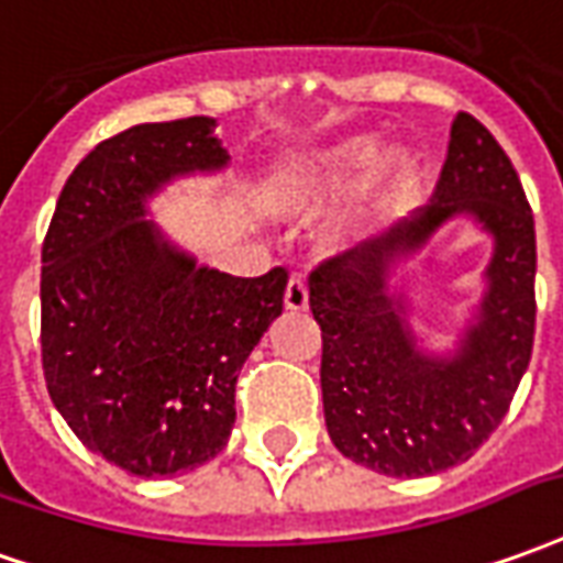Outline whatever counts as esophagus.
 Listing matches in <instances>:
<instances>
[{
	"label": "esophagus",
	"instance_id": "34e87169",
	"mask_svg": "<svg viewBox=\"0 0 563 563\" xmlns=\"http://www.w3.org/2000/svg\"><path fill=\"white\" fill-rule=\"evenodd\" d=\"M283 305L286 310H305L308 308V286L301 277H292L286 283V295H283Z\"/></svg>",
	"mask_w": 563,
	"mask_h": 563
}]
</instances>
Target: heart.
I'll use <instances>...</instances> for the list:
<instances>
[{
    "instance_id": "obj_1",
    "label": "heart",
    "mask_w": 563,
    "mask_h": 563,
    "mask_svg": "<svg viewBox=\"0 0 563 563\" xmlns=\"http://www.w3.org/2000/svg\"><path fill=\"white\" fill-rule=\"evenodd\" d=\"M375 161L377 143L372 136H347L341 143L317 148L274 179V186L268 188V210L283 219H310L356 186L375 167ZM377 170L384 179H399L408 170V158L390 152L377 164ZM347 234L350 225L344 222L329 231V241H347Z\"/></svg>"
}]
</instances>
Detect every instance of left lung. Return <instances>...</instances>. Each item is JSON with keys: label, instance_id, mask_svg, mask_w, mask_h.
<instances>
[{"label": "left lung", "instance_id": "1", "mask_svg": "<svg viewBox=\"0 0 563 563\" xmlns=\"http://www.w3.org/2000/svg\"><path fill=\"white\" fill-rule=\"evenodd\" d=\"M495 238L488 289L459 350L423 354L389 292L391 268L454 214ZM537 231L521 179L482 121L460 112L432 203L310 271L322 332V411L335 448L393 478L451 470L478 451L528 372L537 325Z\"/></svg>", "mask_w": 563, "mask_h": 563}]
</instances>
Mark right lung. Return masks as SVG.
<instances>
[{
    "label": "right lung",
    "instance_id": "right-lung-1",
    "mask_svg": "<svg viewBox=\"0 0 563 563\" xmlns=\"http://www.w3.org/2000/svg\"><path fill=\"white\" fill-rule=\"evenodd\" d=\"M213 118L136 124L66 179L42 243V368L81 445L133 475L213 460L234 384L283 313L286 268L231 277L173 246L148 198L228 164Z\"/></svg>",
    "mask_w": 563,
    "mask_h": 563
}]
</instances>
